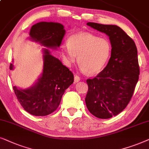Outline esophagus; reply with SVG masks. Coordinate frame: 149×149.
Wrapping results in <instances>:
<instances>
[{
	"label": "esophagus",
	"instance_id": "esophagus-1",
	"mask_svg": "<svg viewBox=\"0 0 149 149\" xmlns=\"http://www.w3.org/2000/svg\"><path fill=\"white\" fill-rule=\"evenodd\" d=\"M79 81H80V77H79V76H77V75H75V76H74V82L75 83H78Z\"/></svg>",
	"mask_w": 149,
	"mask_h": 149
}]
</instances>
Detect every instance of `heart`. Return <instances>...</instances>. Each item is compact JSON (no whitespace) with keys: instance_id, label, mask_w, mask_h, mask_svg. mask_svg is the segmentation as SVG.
Returning <instances> with one entry per match:
<instances>
[{"instance_id":"b5f03b06","label":"heart","mask_w":149,"mask_h":149,"mask_svg":"<svg viewBox=\"0 0 149 149\" xmlns=\"http://www.w3.org/2000/svg\"><path fill=\"white\" fill-rule=\"evenodd\" d=\"M67 64L77 62L81 70L88 74H97L102 70L111 54V44L105 38L90 33H80L71 36L63 49Z\"/></svg>"}]
</instances>
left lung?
<instances>
[{
	"label": "left lung",
	"mask_w": 149,
	"mask_h": 149,
	"mask_svg": "<svg viewBox=\"0 0 149 149\" xmlns=\"http://www.w3.org/2000/svg\"><path fill=\"white\" fill-rule=\"evenodd\" d=\"M87 26L109 36L111 56L107 66L93 79H87L85 103L99 119H109L123 111L133 95L140 74L136 44L121 28L88 22Z\"/></svg>",
	"instance_id": "obj_1"
}]
</instances>
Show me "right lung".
<instances>
[{
    "label": "right lung",
    "mask_w": 149,
    "mask_h": 149,
    "mask_svg": "<svg viewBox=\"0 0 149 149\" xmlns=\"http://www.w3.org/2000/svg\"><path fill=\"white\" fill-rule=\"evenodd\" d=\"M65 34L64 26L54 22H39L32 26L30 39L47 47L56 49ZM43 70L38 81L28 89L13 86L17 98L24 110L34 116H46L60 105L64 91L74 82V75L47 49H43ZM10 70L13 65L10 64Z\"/></svg>",
    "instance_id": "right-lung-1"
}]
</instances>
